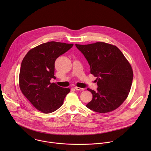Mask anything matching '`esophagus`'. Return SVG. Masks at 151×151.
I'll use <instances>...</instances> for the list:
<instances>
[{
  "instance_id": "1",
  "label": "esophagus",
  "mask_w": 151,
  "mask_h": 151,
  "mask_svg": "<svg viewBox=\"0 0 151 151\" xmlns=\"http://www.w3.org/2000/svg\"><path fill=\"white\" fill-rule=\"evenodd\" d=\"M75 88L76 90H78V91H83V90H84V88H80V87H75Z\"/></svg>"
}]
</instances>
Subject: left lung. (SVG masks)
I'll return each instance as SVG.
<instances>
[{
  "instance_id": "obj_1",
  "label": "left lung",
  "mask_w": 151,
  "mask_h": 151,
  "mask_svg": "<svg viewBox=\"0 0 151 151\" xmlns=\"http://www.w3.org/2000/svg\"><path fill=\"white\" fill-rule=\"evenodd\" d=\"M75 45L87 60L91 74L97 78V91L87 88L93 99L86 106L100 114L115 110L130 93L133 78L131 64L115 45L103 42Z\"/></svg>"
}]
</instances>
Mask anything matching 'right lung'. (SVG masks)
Masks as SVG:
<instances>
[{
	"label": "right lung",
	"instance_id": "right-lung-1",
	"mask_svg": "<svg viewBox=\"0 0 151 151\" xmlns=\"http://www.w3.org/2000/svg\"><path fill=\"white\" fill-rule=\"evenodd\" d=\"M73 44L48 42L31 49L21 64L19 86L21 91L36 109L50 114L62 106L70 92L69 88H62L51 83L54 76L56 59L70 50Z\"/></svg>",
	"mask_w": 151,
	"mask_h": 151
}]
</instances>
